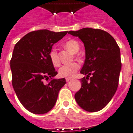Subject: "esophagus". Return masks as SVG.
<instances>
[{
    "mask_svg": "<svg viewBox=\"0 0 133 133\" xmlns=\"http://www.w3.org/2000/svg\"><path fill=\"white\" fill-rule=\"evenodd\" d=\"M71 79H72L71 78H65V81H66V82H69Z\"/></svg>",
    "mask_w": 133,
    "mask_h": 133,
    "instance_id": "1",
    "label": "esophagus"
}]
</instances>
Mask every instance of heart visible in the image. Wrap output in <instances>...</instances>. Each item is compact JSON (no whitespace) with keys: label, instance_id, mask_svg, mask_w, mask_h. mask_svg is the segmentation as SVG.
Wrapping results in <instances>:
<instances>
[{"label":"heart","instance_id":"b5f03b06","mask_svg":"<svg viewBox=\"0 0 133 133\" xmlns=\"http://www.w3.org/2000/svg\"><path fill=\"white\" fill-rule=\"evenodd\" d=\"M65 47L72 53H76L79 50V44L77 41L74 39H70L67 41L64 44ZM49 58L50 61L55 66H58L60 63L59 57L56 50L52 49L49 52ZM80 68L79 63L77 62H72L69 64L63 65L59 68V75L61 77L71 78Z\"/></svg>","mask_w":133,"mask_h":133}]
</instances>
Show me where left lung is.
Masks as SVG:
<instances>
[{"label":"left lung","instance_id":"1","mask_svg":"<svg viewBox=\"0 0 133 133\" xmlns=\"http://www.w3.org/2000/svg\"><path fill=\"white\" fill-rule=\"evenodd\" d=\"M83 42L85 60L81 73V88L75 94L78 104L89 112L105 107L117 90L122 63L120 50L109 33L101 29L84 28L70 31Z\"/></svg>","mask_w":133,"mask_h":133}]
</instances>
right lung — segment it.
Here are the masks:
<instances>
[{"mask_svg": "<svg viewBox=\"0 0 133 133\" xmlns=\"http://www.w3.org/2000/svg\"><path fill=\"white\" fill-rule=\"evenodd\" d=\"M68 31L55 33L47 29L27 33L14 46L10 67L12 85L18 100L34 114H44L53 108L65 78L52 79L57 74L49 58L54 44ZM49 79L48 84L44 80Z\"/></svg>", "mask_w": 133, "mask_h": 133, "instance_id": "1", "label": "right lung"}]
</instances>
